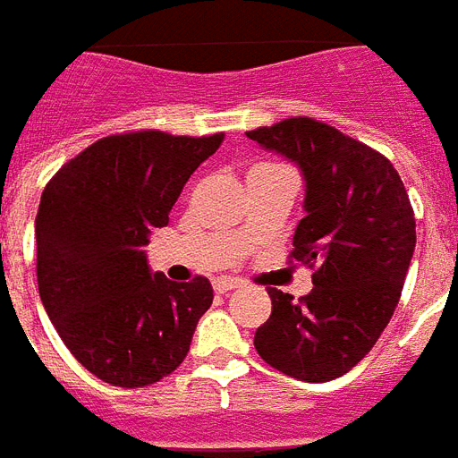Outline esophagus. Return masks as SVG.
Returning <instances> with one entry per match:
<instances>
[{
  "instance_id": "1",
  "label": "esophagus",
  "mask_w": 458,
  "mask_h": 458,
  "mask_svg": "<svg viewBox=\"0 0 458 458\" xmlns=\"http://www.w3.org/2000/svg\"><path fill=\"white\" fill-rule=\"evenodd\" d=\"M242 284L237 280H230V277H218V280H214V292L216 293H228L233 292V289H240Z\"/></svg>"
}]
</instances>
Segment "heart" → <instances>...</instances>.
I'll return each mask as SVG.
<instances>
[{
  "mask_svg": "<svg viewBox=\"0 0 458 458\" xmlns=\"http://www.w3.org/2000/svg\"><path fill=\"white\" fill-rule=\"evenodd\" d=\"M275 169H282V166H277V165H256V166H251V171H275ZM251 171H249V174H251Z\"/></svg>",
  "mask_w": 458,
  "mask_h": 458,
  "instance_id": "1",
  "label": "heart"
}]
</instances>
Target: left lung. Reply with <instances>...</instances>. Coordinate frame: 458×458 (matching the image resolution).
<instances>
[{
	"instance_id": "8db88e82",
	"label": "left lung",
	"mask_w": 458,
	"mask_h": 458,
	"mask_svg": "<svg viewBox=\"0 0 458 458\" xmlns=\"http://www.w3.org/2000/svg\"><path fill=\"white\" fill-rule=\"evenodd\" d=\"M247 136L303 171L306 216L289 261L315 270L299 301L267 287L273 313L254 345L273 369L325 384L351 371L395 313L416 247L410 195L388 157L313 117Z\"/></svg>"
}]
</instances>
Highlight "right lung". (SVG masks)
Listing matches in <instances>:
<instances>
[{"mask_svg":"<svg viewBox=\"0 0 458 458\" xmlns=\"http://www.w3.org/2000/svg\"><path fill=\"white\" fill-rule=\"evenodd\" d=\"M223 133H114L55 171L37 209V284L74 360L120 388L169 377L214 301L202 275L150 273L143 249Z\"/></svg>","mask_w":458,"mask_h":458,"instance_id":"right-lung-1","label":"right lung"}]
</instances>
